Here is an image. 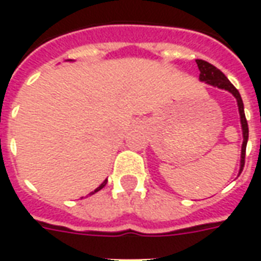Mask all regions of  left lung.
<instances>
[{"label":"left lung","mask_w":261,"mask_h":261,"mask_svg":"<svg viewBox=\"0 0 261 261\" xmlns=\"http://www.w3.org/2000/svg\"><path fill=\"white\" fill-rule=\"evenodd\" d=\"M198 69H200V81H204L210 85L218 86L221 89L225 91H229L238 100V108H239V114H241V123H242V130H243V144H242V155H241V172L243 170L245 166V155H246V144L247 138H249V127H247V120L245 116V110H243V102H242V97L239 91L236 89L235 86L232 85L229 80L224 75L222 71H219L217 67H214L213 64H210L208 61L204 60H196Z\"/></svg>","instance_id":"1"}]
</instances>
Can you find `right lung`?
Returning <instances> with one entry per match:
<instances>
[{
	"label": "right lung",
	"instance_id": "obj_1",
	"mask_svg": "<svg viewBox=\"0 0 261 261\" xmlns=\"http://www.w3.org/2000/svg\"><path fill=\"white\" fill-rule=\"evenodd\" d=\"M106 183H108V180H105V181H103V183H102V185H100V186H99V187H97V189H96V190H95V192H93V193H96V192H99V190H100V189H103V187H105V186H106Z\"/></svg>",
	"mask_w": 261,
	"mask_h": 261
}]
</instances>
